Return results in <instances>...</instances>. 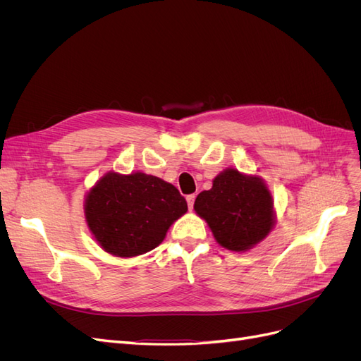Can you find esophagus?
<instances>
[{"instance_id":"34e87169","label":"esophagus","mask_w":361,"mask_h":361,"mask_svg":"<svg viewBox=\"0 0 361 361\" xmlns=\"http://www.w3.org/2000/svg\"><path fill=\"white\" fill-rule=\"evenodd\" d=\"M194 200H195V194L187 195V202H188V207H190V209H192V207H194Z\"/></svg>"}]
</instances>
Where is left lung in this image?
Returning <instances> with one entry per match:
<instances>
[{"label": "left lung", "mask_w": 361, "mask_h": 361, "mask_svg": "<svg viewBox=\"0 0 361 361\" xmlns=\"http://www.w3.org/2000/svg\"><path fill=\"white\" fill-rule=\"evenodd\" d=\"M194 209L211 227L218 244L244 251L264 239L272 227V197L259 178L228 169L202 191Z\"/></svg>", "instance_id": "1"}]
</instances>
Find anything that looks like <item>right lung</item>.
Here are the masks:
<instances>
[{
    "label": "right lung",
    "instance_id": "obj_1",
    "mask_svg": "<svg viewBox=\"0 0 361 361\" xmlns=\"http://www.w3.org/2000/svg\"><path fill=\"white\" fill-rule=\"evenodd\" d=\"M188 211L171 183L145 173H108L85 199V220L99 245L118 257L147 253Z\"/></svg>",
    "mask_w": 361,
    "mask_h": 361
}]
</instances>
